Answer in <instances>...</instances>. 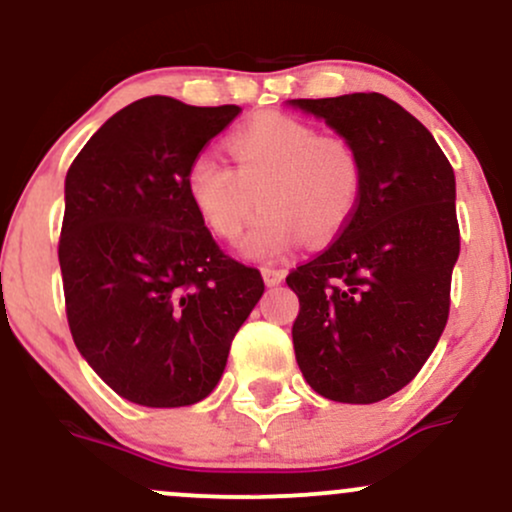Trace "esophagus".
<instances>
[{"label": "esophagus", "instance_id": "esophagus-1", "mask_svg": "<svg viewBox=\"0 0 512 512\" xmlns=\"http://www.w3.org/2000/svg\"><path fill=\"white\" fill-rule=\"evenodd\" d=\"M285 278V271H280V268H263V280H266L268 287L273 285H280Z\"/></svg>", "mask_w": 512, "mask_h": 512}]
</instances>
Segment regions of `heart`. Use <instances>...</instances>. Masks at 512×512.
I'll list each match as a JSON object with an SVG mask.
<instances>
[{
    "instance_id": "heart-1",
    "label": "heart",
    "mask_w": 512,
    "mask_h": 512,
    "mask_svg": "<svg viewBox=\"0 0 512 512\" xmlns=\"http://www.w3.org/2000/svg\"><path fill=\"white\" fill-rule=\"evenodd\" d=\"M227 147L234 166L212 152L195 154L186 188L205 227L225 241H237L256 205H263L244 241L246 256L278 258L302 237H336L358 210L363 162L343 137H326L300 118L268 113L234 130Z\"/></svg>"
}]
</instances>
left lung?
<instances>
[{"instance_id": "1", "label": "left lung", "mask_w": 512, "mask_h": 512, "mask_svg": "<svg viewBox=\"0 0 512 512\" xmlns=\"http://www.w3.org/2000/svg\"><path fill=\"white\" fill-rule=\"evenodd\" d=\"M358 149L363 195L321 254L292 268L295 358L314 392L375 404L438 346L459 256L455 171L421 120L387 96L292 99Z\"/></svg>"}]
</instances>
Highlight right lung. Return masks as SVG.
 I'll use <instances>...</instances> for the list:
<instances>
[{"label": "right lung", "instance_id": "add662e5", "mask_svg": "<svg viewBox=\"0 0 512 512\" xmlns=\"http://www.w3.org/2000/svg\"><path fill=\"white\" fill-rule=\"evenodd\" d=\"M239 113L147 96L108 118L67 171L57 244L67 324L132 404L205 399L266 287L217 246L186 188L195 154Z\"/></svg>", "mask_w": 512, "mask_h": 512}]
</instances>
